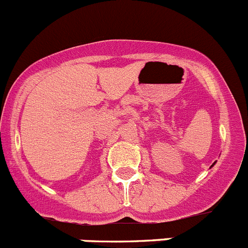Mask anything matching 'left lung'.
<instances>
[{
    "label": "left lung",
    "mask_w": 248,
    "mask_h": 248,
    "mask_svg": "<svg viewBox=\"0 0 248 248\" xmlns=\"http://www.w3.org/2000/svg\"><path fill=\"white\" fill-rule=\"evenodd\" d=\"M214 164H215V163H214ZM214 164H213V165H214ZM213 165H212V166H210V168H213Z\"/></svg>",
    "instance_id": "1"
}]
</instances>
